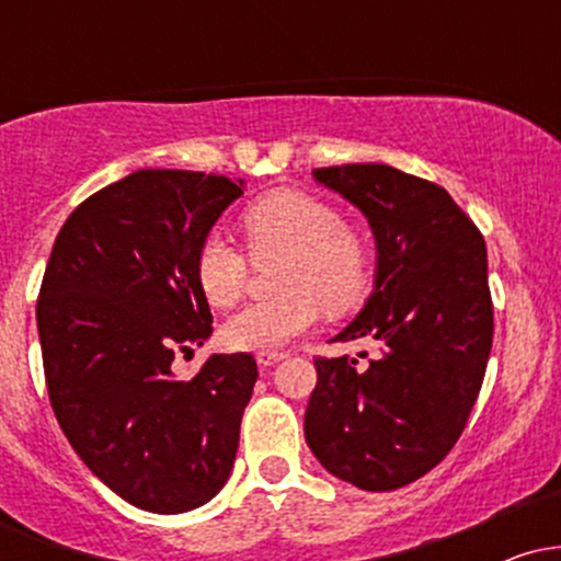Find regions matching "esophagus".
Listing matches in <instances>:
<instances>
[{
  "label": "esophagus",
  "instance_id": "1",
  "mask_svg": "<svg viewBox=\"0 0 561 561\" xmlns=\"http://www.w3.org/2000/svg\"><path fill=\"white\" fill-rule=\"evenodd\" d=\"M282 358H287L285 353H276V351H263V353H259V356H255V362H259L261 366H274V364H279Z\"/></svg>",
  "mask_w": 561,
  "mask_h": 561
}]
</instances>
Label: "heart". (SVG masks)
Instances as JSON below:
<instances>
[{
    "label": "heart",
    "mask_w": 561,
    "mask_h": 561,
    "mask_svg": "<svg viewBox=\"0 0 561 561\" xmlns=\"http://www.w3.org/2000/svg\"><path fill=\"white\" fill-rule=\"evenodd\" d=\"M244 242L255 261L285 259L276 272L279 298L253 302L229 317L221 343L237 353L276 351L317 324L321 306L345 311L362 298L369 276V248L345 227L332 205L298 190H276L244 208ZM248 255L221 231L197 244L192 274L203 300L229 308L248 279Z\"/></svg>",
    "instance_id": "b5f03b06"
}]
</instances>
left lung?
<instances>
[{
  "mask_svg": "<svg viewBox=\"0 0 561 561\" xmlns=\"http://www.w3.org/2000/svg\"><path fill=\"white\" fill-rule=\"evenodd\" d=\"M375 234V287L334 340H375L379 356L317 358L306 443L362 491H396L459 440L493 345L485 240L443 186L392 165L313 169Z\"/></svg>",
  "mask_w": 561,
  "mask_h": 561,
  "instance_id": "left-lung-1",
  "label": "left lung"
}]
</instances>
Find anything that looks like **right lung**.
Returning a JSON list of instances; mask_svg holds the SVG:
<instances>
[{
	"label": "right lung",
	"mask_w": 561,
	"mask_h": 561,
	"mask_svg": "<svg viewBox=\"0 0 561 561\" xmlns=\"http://www.w3.org/2000/svg\"><path fill=\"white\" fill-rule=\"evenodd\" d=\"M242 192L216 173H128L68 216L44 272L36 327L57 422L83 465L145 512L208 504L234 467L255 358L214 353L192 379L171 362L214 332L192 261Z\"/></svg>",
	"instance_id": "add662e5"
}]
</instances>
